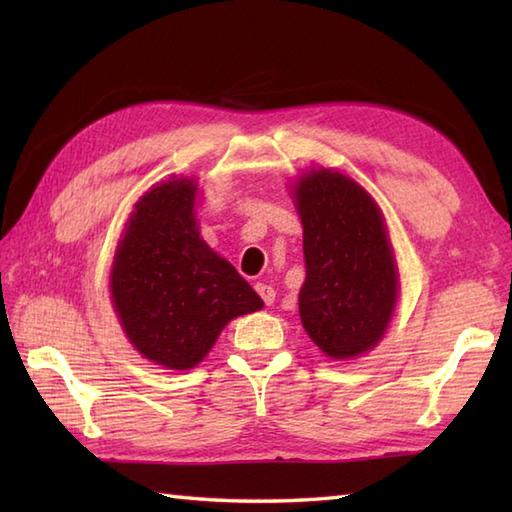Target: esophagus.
Instances as JSON below:
<instances>
[{
  "instance_id": "esophagus-1",
  "label": "esophagus",
  "mask_w": 512,
  "mask_h": 512,
  "mask_svg": "<svg viewBox=\"0 0 512 512\" xmlns=\"http://www.w3.org/2000/svg\"><path fill=\"white\" fill-rule=\"evenodd\" d=\"M255 290H257V295L262 297V301L266 303V306H273L275 303V288L273 286H268V284H255Z\"/></svg>"
}]
</instances>
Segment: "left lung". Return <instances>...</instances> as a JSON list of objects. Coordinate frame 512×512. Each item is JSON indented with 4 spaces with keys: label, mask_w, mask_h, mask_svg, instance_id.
Returning a JSON list of instances; mask_svg holds the SVG:
<instances>
[{
    "label": "left lung",
    "mask_w": 512,
    "mask_h": 512,
    "mask_svg": "<svg viewBox=\"0 0 512 512\" xmlns=\"http://www.w3.org/2000/svg\"><path fill=\"white\" fill-rule=\"evenodd\" d=\"M295 198L306 259L299 292L303 328L332 358L372 350L398 292L383 215L354 180L330 169L303 176Z\"/></svg>",
    "instance_id": "left-lung-1"
}]
</instances>
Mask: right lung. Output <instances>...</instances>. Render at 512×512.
<instances>
[{
  "instance_id": "1",
  "label": "right lung",
  "mask_w": 512,
  "mask_h": 512,
  "mask_svg": "<svg viewBox=\"0 0 512 512\" xmlns=\"http://www.w3.org/2000/svg\"><path fill=\"white\" fill-rule=\"evenodd\" d=\"M193 180L145 193L125 226L112 299L136 350L169 369H191L239 314L264 306L237 270L202 242Z\"/></svg>"
}]
</instances>
